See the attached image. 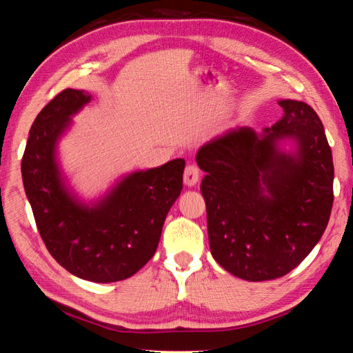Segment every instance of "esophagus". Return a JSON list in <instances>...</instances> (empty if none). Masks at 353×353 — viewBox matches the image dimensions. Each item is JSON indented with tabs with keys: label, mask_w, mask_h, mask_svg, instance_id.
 <instances>
[{
	"label": "esophagus",
	"mask_w": 353,
	"mask_h": 353,
	"mask_svg": "<svg viewBox=\"0 0 353 353\" xmlns=\"http://www.w3.org/2000/svg\"><path fill=\"white\" fill-rule=\"evenodd\" d=\"M199 177H201V171L196 165H188L187 168H185L183 183L187 185V187H194V185L199 182Z\"/></svg>",
	"instance_id": "esophagus-1"
}]
</instances>
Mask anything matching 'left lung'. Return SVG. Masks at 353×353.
I'll return each mask as SVG.
<instances>
[{
	"instance_id": "1",
	"label": "left lung",
	"mask_w": 353,
	"mask_h": 353,
	"mask_svg": "<svg viewBox=\"0 0 353 353\" xmlns=\"http://www.w3.org/2000/svg\"><path fill=\"white\" fill-rule=\"evenodd\" d=\"M283 115L256 134L225 130L199 148L207 174L213 259L249 282L288 274L321 240L333 205V159L324 126L312 107L280 99Z\"/></svg>"
}]
</instances>
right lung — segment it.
<instances>
[{"label":"right lung","instance_id":"right-lung-1","mask_svg":"<svg viewBox=\"0 0 353 353\" xmlns=\"http://www.w3.org/2000/svg\"><path fill=\"white\" fill-rule=\"evenodd\" d=\"M90 101L87 92L67 88L41 109L29 130L21 177L52 259L76 277L110 283L134 276L152 259L182 191L185 160L129 172L101 198L79 199L62 172L57 148L71 118Z\"/></svg>","mask_w":353,"mask_h":353}]
</instances>
